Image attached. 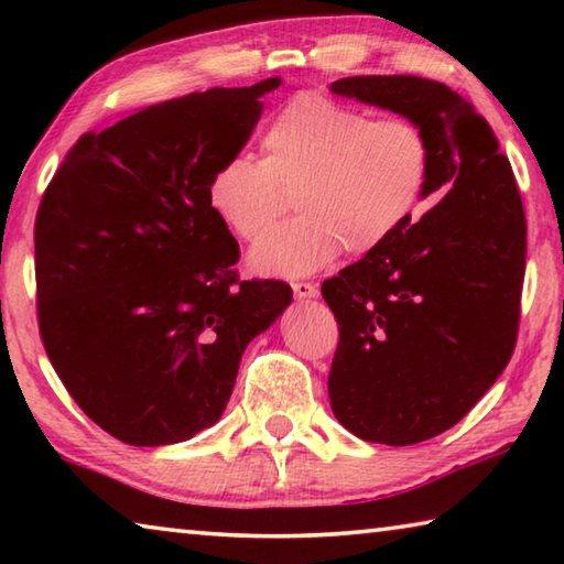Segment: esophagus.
Instances as JSON below:
<instances>
[{
	"label": "esophagus",
	"mask_w": 564,
	"mask_h": 564,
	"mask_svg": "<svg viewBox=\"0 0 564 564\" xmlns=\"http://www.w3.org/2000/svg\"><path fill=\"white\" fill-rule=\"evenodd\" d=\"M293 293L295 299H316V295L321 293L316 283H305V281H295L293 283Z\"/></svg>",
	"instance_id": "1"
}]
</instances>
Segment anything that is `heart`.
<instances>
[{
    "label": "heart",
    "instance_id": "b5f03b06",
    "mask_svg": "<svg viewBox=\"0 0 564 564\" xmlns=\"http://www.w3.org/2000/svg\"><path fill=\"white\" fill-rule=\"evenodd\" d=\"M431 169V141L415 121L370 119L303 91L269 121L261 161L234 156L216 169L208 206L236 238L256 241L293 196L299 218L253 248L251 269L308 275L343 248L368 256L403 231L423 204Z\"/></svg>",
    "mask_w": 564,
    "mask_h": 564
}]
</instances>
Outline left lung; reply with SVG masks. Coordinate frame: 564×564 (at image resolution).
Returning a JSON list of instances; mask_svg holds the SVG:
<instances>
[{
    "label": "left lung",
    "mask_w": 564,
    "mask_h": 564,
    "mask_svg": "<svg viewBox=\"0 0 564 564\" xmlns=\"http://www.w3.org/2000/svg\"><path fill=\"white\" fill-rule=\"evenodd\" d=\"M333 94L395 111L425 131L433 169L420 221L323 281L338 321L333 415L368 443L413 445L453 427L512 358L528 224L490 123L423 76H348Z\"/></svg>",
    "instance_id": "8db88e82"
}]
</instances>
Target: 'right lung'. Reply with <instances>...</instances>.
Returning a JSON list of instances; mask_svg holds the SVG:
<instances>
[{"instance_id": "right-lung-1", "label": "right lung", "mask_w": 564, "mask_h": 564, "mask_svg": "<svg viewBox=\"0 0 564 564\" xmlns=\"http://www.w3.org/2000/svg\"><path fill=\"white\" fill-rule=\"evenodd\" d=\"M281 79L194 91L89 131L36 212V316L56 376L121 443H184L224 415L248 343L291 303L241 281L208 206L216 169Z\"/></svg>"}]
</instances>
